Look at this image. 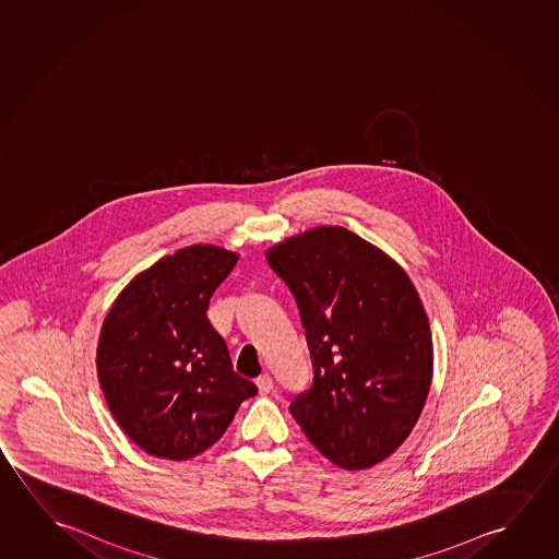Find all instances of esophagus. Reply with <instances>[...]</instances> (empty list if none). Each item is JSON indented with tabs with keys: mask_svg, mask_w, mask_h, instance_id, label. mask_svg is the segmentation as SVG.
Instances as JSON below:
<instances>
[{
	"mask_svg": "<svg viewBox=\"0 0 559 559\" xmlns=\"http://www.w3.org/2000/svg\"><path fill=\"white\" fill-rule=\"evenodd\" d=\"M255 383H258L259 393H261V395H266V393L273 389V378H271L269 373H261V376L255 379Z\"/></svg>",
	"mask_w": 559,
	"mask_h": 559,
	"instance_id": "34e87169",
	"label": "esophagus"
}]
</instances>
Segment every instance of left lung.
<instances>
[{"instance_id": "obj_1", "label": "left lung", "mask_w": 559, "mask_h": 559, "mask_svg": "<svg viewBox=\"0 0 559 559\" xmlns=\"http://www.w3.org/2000/svg\"><path fill=\"white\" fill-rule=\"evenodd\" d=\"M300 310L313 385L290 404L321 455L364 471L411 436L430 393V323L411 276L343 226H318L266 249Z\"/></svg>"}]
</instances>
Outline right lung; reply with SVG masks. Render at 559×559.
I'll list each match as a JSON object with an SVG mask.
<instances>
[{"instance_id": "1", "label": "right lung", "mask_w": 559, "mask_h": 559, "mask_svg": "<svg viewBox=\"0 0 559 559\" xmlns=\"http://www.w3.org/2000/svg\"><path fill=\"white\" fill-rule=\"evenodd\" d=\"M238 258L213 243L178 249L139 273L104 319L96 348L104 399L148 455L188 461L203 453L258 393L233 370L226 343L206 318L211 296Z\"/></svg>"}]
</instances>
